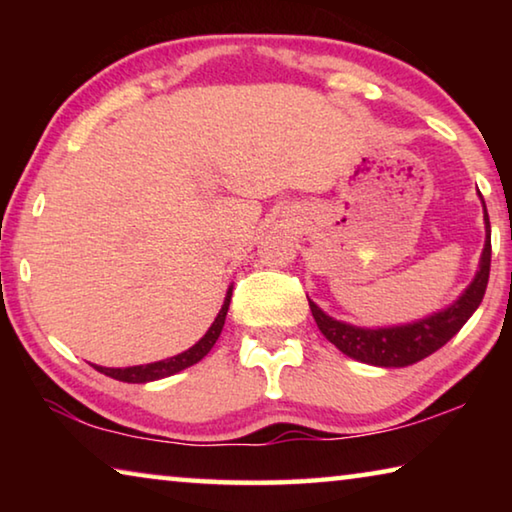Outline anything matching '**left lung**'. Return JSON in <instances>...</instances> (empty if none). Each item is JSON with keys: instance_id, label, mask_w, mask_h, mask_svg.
Listing matches in <instances>:
<instances>
[{"instance_id": "obj_1", "label": "left lung", "mask_w": 512, "mask_h": 512, "mask_svg": "<svg viewBox=\"0 0 512 512\" xmlns=\"http://www.w3.org/2000/svg\"><path fill=\"white\" fill-rule=\"evenodd\" d=\"M483 223H485V244L479 259V271H476L474 280L467 284V289L458 296L452 305L436 311V314L424 316L420 320L404 325H391V327H359L336 320L325 314L314 300H309V309L314 314V320L320 332H323L329 343H334L343 354L350 359L368 363V366L379 368H404L413 366L429 354L443 348V345L458 334L470 316L479 309L485 287H488L490 277V219L488 210H485L483 196Z\"/></svg>"}]
</instances>
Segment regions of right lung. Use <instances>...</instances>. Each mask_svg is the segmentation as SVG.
<instances>
[{
	"mask_svg": "<svg viewBox=\"0 0 512 512\" xmlns=\"http://www.w3.org/2000/svg\"><path fill=\"white\" fill-rule=\"evenodd\" d=\"M230 298H232V287L225 293V300H223V307L219 314H216L214 323L207 329L205 336L198 343H194L192 348L176 354V357H169V359H162V361H153V363H144V366H128V368H103V366H94L103 375H108L112 379H119V381H126V384H146V381H155V379H164V377H171L176 375V372L185 370L189 366H194V363L201 361L207 352L214 348L216 339L221 336V329L225 325V314H228V307H230Z\"/></svg>",
	"mask_w": 512,
	"mask_h": 512,
	"instance_id": "obj_1",
	"label": "right lung"
}]
</instances>
